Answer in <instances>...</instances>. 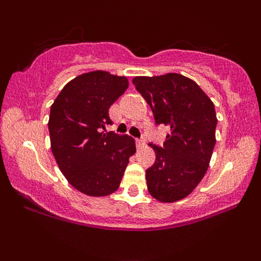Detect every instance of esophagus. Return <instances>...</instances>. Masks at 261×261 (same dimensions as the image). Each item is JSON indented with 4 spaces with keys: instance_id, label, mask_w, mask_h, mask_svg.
<instances>
[{
    "instance_id": "1",
    "label": "esophagus",
    "mask_w": 261,
    "mask_h": 261,
    "mask_svg": "<svg viewBox=\"0 0 261 261\" xmlns=\"http://www.w3.org/2000/svg\"><path fill=\"white\" fill-rule=\"evenodd\" d=\"M136 146L137 147H142V146H145V140L136 139Z\"/></svg>"
}]
</instances>
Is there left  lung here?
I'll return each instance as SVG.
<instances>
[{"label":"left lung","instance_id":"8db88e82","mask_svg":"<svg viewBox=\"0 0 261 261\" xmlns=\"http://www.w3.org/2000/svg\"><path fill=\"white\" fill-rule=\"evenodd\" d=\"M133 83L151 107L155 124L170 128L162 147L149 143L155 161L146 170L148 191L158 201H178L208 168L216 143L215 106L196 82L179 73L139 76Z\"/></svg>","mask_w":261,"mask_h":261}]
</instances>
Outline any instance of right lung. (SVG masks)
Returning a JSON list of instances; mask_svg holds the SVG:
<instances>
[{"label":"right lung","mask_w":261,"mask_h":261,"mask_svg":"<svg viewBox=\"0 0 261 261\" xmlns=\"http://www.w3.org/2000/svg\"><path fill=\"white\" fill-rule=\"evenodd\" d=\"M127 87L126 77L106 71L83 73L62 88L50 109L54 157L70 184L86 195L114 193L136 152L133 137L106 133L113 124L109 108Z\"/></svg>","instance_id":"add662e5"}]
</instances>
